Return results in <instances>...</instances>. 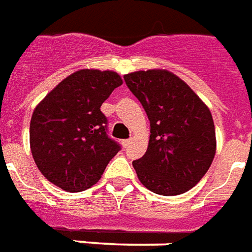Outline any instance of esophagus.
I'll use <instances>...</instances> for the list:
<instances>
[{
    "mask_svg": "<svg viewBox=\"0 0 252 252\" xmlns=\"http://www.w3.org/2000/svg\"><path fill=\"white\" fill-rule=\"evenodd\" d=\"M131 141H132V140H123V141H121V145H123L124 148H126L128 145L131 144Z\"/></svg>",
    "mask_w": 252,
    "mask_h": 252,
    "instance_id": "obj_1",
    "label": "esophagus"
}]
</instances>
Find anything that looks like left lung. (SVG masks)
Listing matches in <instances>:
<instances>
[{
	"instance_id": "1",
	"label": "left lung",
	"mask_w": 252,
	"mask_h": 252,
	"mask_svg": "<svg viewBox=\"0 0 252 252\" xmlns=\"http://www.w3.org/2000/svg\"><path fill=\"white\" fill-rule=\"evenodd\" d=\"M124 80L151 126L147 152L132 163L140 183L164 196L187 192L202 180L216 154L211 111L167 69L137 70Z\"/></svg>"
}]
</instances>
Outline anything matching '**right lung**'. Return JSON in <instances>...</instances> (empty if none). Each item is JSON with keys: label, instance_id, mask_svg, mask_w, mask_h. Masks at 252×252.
Returning <instances> with one entry per match:
<instances>
[{"label": "right lung", "instance_id": "1", "mask_svg": "<svg viewBox=\"0 0 252 252\" xmlns=\"http://www.w3.org/2000/svg\"><path fill=\"white\" fill-rule=\"evenodd\" d=\"M123 84L113 70L80 69L34 108L29 141L37 168L68 192L91 188L120 145L107 135L101 104Z\"/></svg>", "mask_w": 252, "mask_h": 252}]
</instances>
